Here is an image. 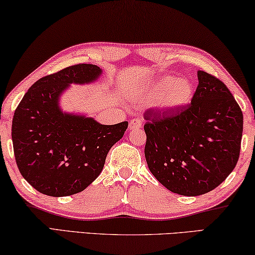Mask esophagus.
I'll return each mask as SVG.
<instances>
[{
	"label": "esophagus",
	"instance_id": "1",
	"mask_svg": "<svg viewBox=\"0 0 255 255\" xmlns=\"http://www.w3.org/2000/svg\"><path fill=\"white\" fill-rule=\"evenodd\" d=\"M142 127V119L140 118H132L129 123V129L130 130H135V129H139Z\"/></svg>",
	"mask_w": 255,
	"mask_h": 255
}]
</instances>
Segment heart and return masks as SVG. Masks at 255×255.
Masks as SVG:
<instances>
[{"label": "heart", "instance_id": "1", "mask_svg": "<svg viewBox=\"0 0 255 255\" xmlns=\"http://www.w3.org/2000/svg\"><path fill=\"white\" fill-rule=\"evenodd\" d=\"M145 96L155 100L158 109L174 111L190 103L193 96V85L185 78L177 79L174 75H165L151 83Z\"/></svg>", "mask_w": 255, "mask_h": 255}]
</instances>
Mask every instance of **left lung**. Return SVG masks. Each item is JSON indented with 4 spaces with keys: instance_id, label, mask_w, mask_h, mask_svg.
Instances as JSON below:
<instances>
[{
    "instance_id": "obj_1",
    "label": "left lung",
    "mask_w": 255,
    "mask_h": 255,
    "mask_svg": "<svg viewBox=\"0 0 255 255\" xmlns=\"http://www.w3.org/2000/svg\"><path fill=\"white\" fill-rule=\"evenodd\" d=\"M191 104L170 113H144V154L170 191L200 196L219 187L237 165L243 112L221 80L198 71Z\"/></svg>"
}]
</instances>
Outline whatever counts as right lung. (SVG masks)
Returning <instances> with one entry per match:
<instances>
[{"instance_id":"add662e5","label":"right lung","mask_w":255,"mask_h":255,"mask_svg":"<svg viewBox=\"0 0 255 255\" xmlns=\"http://www.w3.org/2000/svg\"><path fill=\"white\" fill-rule=\"evenodd\" d=\"M101 74L93 64L63 68L37 80L14 111L11 136L18 169L43 195L83 191L100 175L110 149L126 131L127 121L101 125L59 109V96L71 83L93 82Z\"/></svg>"}]
</instances>
